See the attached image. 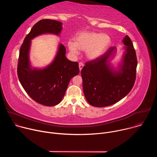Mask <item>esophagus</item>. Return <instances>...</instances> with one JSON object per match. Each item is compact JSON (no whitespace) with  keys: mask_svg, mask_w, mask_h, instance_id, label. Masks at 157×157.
<instances>
[{"mask_svg":"<svg viewBox=\"0 0 157 157\" xmlns=\"http://www.w3.org/2000/svg\"><path fill=\"white\" fill-rule=\"evenodd\" d=\"M83 66H84V63H82V62L79 63V70H80V71H81L82 68H83Z\"/></svg>","mask_w":157,"mask_h":157,"instance_id":"esophagus-1","label":"esophagus"}]
</instances>
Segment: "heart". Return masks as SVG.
Returning <instances> with one entry per match:
<instances>
[{
    "instance_id": "heart-1",
    "label": "heart",
    "mask_w": 157,
    "mask_h": 157,
    "mask_svg": "<svg viewBox=\"0 0 157 157\" xmlns=\"http://www.w3.org/2000/svg\"><path fill=\"white\" fill-rule=\"evenodd\" d=\"M110 43L111 38L107 34L82 32L76 35L75 43L69 41L68 45L72 53L78 54V50L86 52V56L88 59L94 60L104 54Z\"/></svg>"
}]
</instances>
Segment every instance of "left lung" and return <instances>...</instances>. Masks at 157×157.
I'll return each instance as SVG.
<instances>
[{
    "label": "left lung",
    "instance_id": "left-lung-1",
    "mask_svg": "<svg viewBox=\"0 0 157 157\" xmlns=\"http://www.w3.org/2000/svg\"><path fill=\"white\" fill-rule=\"evenodd\" d=\"M122 41L125 52L119 71L112 70L109 63L116 47H110L99 58L86 62L81 70L84 94L91 105L102 107L114 104L132 90L136 79V52L128 35Z\"/></svg>",
    "mask_w": 157,
    "mask_h": 157
}]
</instances>
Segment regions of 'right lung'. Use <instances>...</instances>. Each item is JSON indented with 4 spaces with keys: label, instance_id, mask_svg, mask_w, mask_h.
Masks as SVG:
<instances>
[{
    "label": "right lung",
    "instance_id": "obj_1",
    "mask_svg": "<svg viewBox=\"0 0 157 157\" xmlns=\"http://www.w3.org/2000/svg\"><path fill=\"white\" fill-rule=\"evenodd\" d=\"M61 30L60 21L41 20L25 36L20 49L17 65L20 82L33 100L46 106H54L61 102L70 80L79 73L78 63L66 58V48L60 44L52 63L44 69H32L29 61L31 40L44 33L59 35Z\"/></svg>",
    "mask_w": 157,
    "mask_h": 157
}]
</instances>
